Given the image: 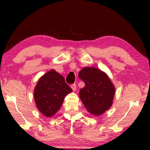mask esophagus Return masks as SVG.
Masks as SVG:
<instances>
[{"mask_svg": "<svg viewBox=\"0 0 150 150\" xmlns=\"http://www.w3.org/2000/svg\"><path fill=\"white\" fill-rule=\"evenodd\" d=\"M71 88L74 91H76V84H72V85H71Z\"/></svg>", "mask_w": 150, "mask_h": 150, "instance_id": "esophagus-1", "label": "esophagus"}]
</instances>
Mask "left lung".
I'll return each mask as SVG.
<instances>
[{"label": "left lung", "mask_w": 150, "mask_h": 150, "mask_svg": "<svg viewBox=\"0 0 150 150\" xmlns=\"http://www.w3.org/2000/svg\"><path fill=\"white\" fill-rule=\"evenodd\" d=\"M79 76L85 87L80 90V98L85 107L94 115H100L112 104L115 87L105 73L95 67H84Z\"/></svg>", "instance_id": "left-lung-1"}]
</instances>
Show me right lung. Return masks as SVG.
I'll return each instance as SVG.
<instances>
[{"label":"right lung","mask_w":150,"mask_h":150,"mask_svg":"<svg viewBox=\"0 0 150 150\" xmlns=\"http://www.w3.org/2000/svg\"><path fill=\"white\" fill-rule=\"evenodd\" d=\"M71 91L64 78L51 69L40 78L35 88L37 107L46 117L52 116L61 108L65 96Z\"/></svg>","instance_id":"1"}]
</instances>
